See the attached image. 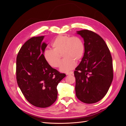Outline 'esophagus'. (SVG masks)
Returning <instances> with one entry per match:
<instances>
[{
	"instance_id": "34e87169",
	"label": "esophagus",
	"mask_w": 126,
	"mask_h": 126,
	"mask_svg": "<svg viewBox=\"0 0 126 126\" xmlns=\"http://www.w3.org/2000/svg\"><path fill=\"white\" fill-rule=\"evenodd\" d=\"M74 72L73 71H70V72H66V75H73Z\"/></svg>"
}]
</instances>
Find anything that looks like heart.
I'll list each match as a JSON object with an SVG mask.
<instances>
[{
	"mask_svg": "<svg viewBox=\"0 0 126 126\" xmlns=\"http://www.w3.org/2000/svg\"><path fill=\"white\" fill-rule=\"evenodd\" d=\"M52 50H45L44 58L52 67L60 66L62 55L64 57L60 70L62 72L69 71L82 58L85 52V45L82 40L78 37L59 35L56 37L51 44Z\"/></svg>",
	"mask_w": 126,
	"mask_h": 126,
	"instance_id": "b5f03b06",
	"label": "heart"
}]
</instances>
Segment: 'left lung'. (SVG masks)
Masks as SVG:
<instances>
[{
    "instance_id": "8db88e82",
    "label": "left lung",
    "mask_w": 126,
    "mask_h": 126,
    "mask_svg": "<svg viewBox=\"0 0 126 126\" xmlns=\"http://www.w3.org/2000/svg\"><path fill=\"white\" fill-rule=\"evenodd\" d=\"M84 40L85 53L74 71L75 91L79 100L86 104L100 101L112 81V60L105 41L89 30L77 32Z\"/></svg>"
}]
</instances>
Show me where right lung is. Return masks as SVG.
<instances>
[{"label": "right lung", "mask_w": 126, "mask_h": 126, "mask_svg": "<svg viewBox=\"0 0 126 126\" xmlns=\"http://www.w3.org/2000/svg\"><path fill=\"white\" fill-rule=\"evenodd\" d=\"M44 36L33 37L22 45L16 59V79L22 94L32 105L39 108L50 106L57 98V86L66 77L46 62L44 52L47 45Z\"/></svg>", "instance_id": "1"}]
</instances>
